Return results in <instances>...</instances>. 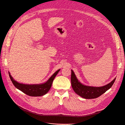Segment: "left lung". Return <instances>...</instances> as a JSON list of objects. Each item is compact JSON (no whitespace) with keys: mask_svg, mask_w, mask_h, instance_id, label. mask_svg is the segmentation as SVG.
Wrapping results in <instances>:
<instances>
[{"mask_svg":"<svg viewBox=\"0 0 125 125\" xmlns=\"http://www.w3.org/2000/svg\"><path fill=\"white\" fill-rule=\"evenodd\" d=\"M116 80L115 78L108 84L104 86L96 87L83 84L79 81L73 70H71V82L72 88L75 93L86 99H95L99 97L110 89Z\"/></svg>","mask_w":125,"mask_h":125,"instance_id":"left-lung-1","label":"left lung"}]
</instances>
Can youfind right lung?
<instances>
[{
    "label": "right lung",
    "mask_w": 125,
    "mask_h": 125,
    "mask_svg": "<svg viewBox=\"0 0 125 125\" xmlns=\"http://www.w3.org/2000/svg\"><path fill=\"white\" fill-rule=\"evenodd\" d=\"M60 69L56 71L48 80L44 83L41 84H27L21 83L14 80L9 72L10 78L14 86L18 89L21 91L26 95L31 96H41L46 94L50 91L55 77L57 74Z\"/></svg>",
    "instance_id": "obj_1"
}]
</instances>
